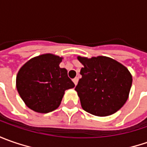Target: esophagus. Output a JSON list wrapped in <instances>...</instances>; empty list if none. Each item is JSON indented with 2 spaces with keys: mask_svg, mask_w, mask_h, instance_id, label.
I'll list each match as a JSON object with an SVG mask.
<instances>
[{
  "mask_svg": "<svg viewBox=\"0 0 147 147\" xmlns=\"http://www.w3.org/2000/svg\"><path fill=\"white\" fill-rule=\"evenodd\" d=\"M73 82H74V84H75V86H76L77 84H78V78H74V79H73Z\"/></svg>",
  "mask_w": 147,
  "mask_h": 147,
  "instance_id": "1",
  "label": "esophagus"
}]
</instances>
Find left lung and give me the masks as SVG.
I'll list each match as a JSON object with an SVG mask.
<instances>
[{
    "label": "left lung",
    "mask_w": 147,
    "mask_h": 147,
    "mask_svg": "<svg viewBox=\"0 0 147 147\" xmlns=\"http://www.w3.org/2000/svg\"><path fill=\"white\" fill-rule=\"evenodd\" d=\"M82 78L75 88L82 108L100 117L115 114L126 103L133 77L127 68L106 56L82 57Z\"/></svg>",
    "instance_id": "1"
}]
</instances>
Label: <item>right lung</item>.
Listing matches in <instances>:
<instances>
[{"label": "right lung", "mask_w": 147, "mask_h": 147, "mask_svg": "<svg viewBox=\"0 0 147 147\" xmlns=\"http://www.w3.org/2000/svg\"><path fill=\"white\" fill-rule=\"evenodd\" d=\"M62 59L54 54H42L20 68L16 88L29 109L42 114L56 110L65 91L74 88L66 69L59 67Z\"/></svg>", "instance_id": "right-lung-1"}]
</instances>
